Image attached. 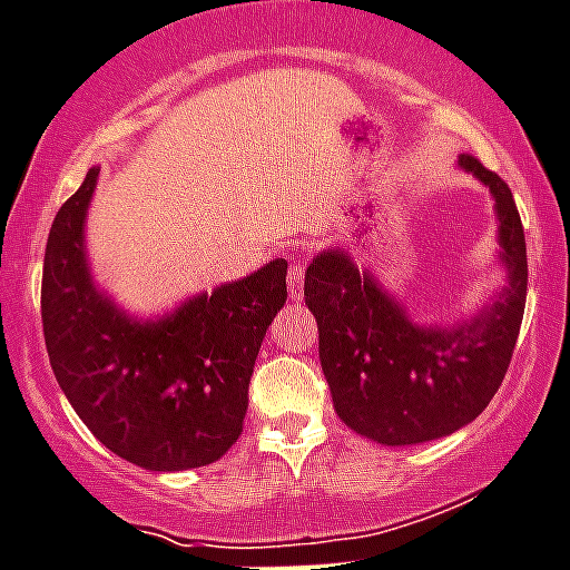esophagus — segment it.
Here are the masks:
<instances>
[{
  "label": "esophagus",
  "mask_w": 570,
  "mask_h": 570,
  "mask_svg": "<svg viewBox=\"0 0 570 570\" xmlns=\"http://www.w3.org/2000/svg\"><path fill=\"white\" fill-rule=\"evenodd\" d=\"M302 279H305V265L291 263V268H288V294H291V299H299V296H302Z\"/></svg>",
  "instance_id": "obj_1"
}]
</instances>
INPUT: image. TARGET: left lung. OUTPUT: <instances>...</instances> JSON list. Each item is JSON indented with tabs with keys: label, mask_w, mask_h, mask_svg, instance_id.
Segmentation results:
<instances>
[{
	"label": "left lung",
	"mask_w": 570,
	"mask_h": 570,
	"mask_svg": "<svg viewBox=\"0 0 570 570\" xmlns=\"http://www.w3.org/2000/svg\"><path fill=\"white\" fill-rule=\"evenodd\" d=\"M495 198L507 288L453 327L411 322L405 307L341 248L316 254L305 305L318 324V357L344 425L372 442L420 444L473 422L495 397L525 307V237L512 189L475 156H459Z\"/></svg>",
	"instance_id": "8db88e82"
}]
</instances>
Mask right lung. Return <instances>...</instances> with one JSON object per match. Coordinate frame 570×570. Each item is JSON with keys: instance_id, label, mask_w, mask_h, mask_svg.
Here are the masks:
<instances>
[{"instance_id": "obj_1", "label": "right lung", "mask_w": 570, "mask_h": 570, "mask_svg": "<svg viewBox=\"0 0 570 570\" xmlns=\"http://www.w3.org/2000/svg\"><path fill=\"white\" fill-rule=\"evenodd\" d=\"M97 173H86L47 237L41 322L58 386L108 451L137 468L218 462L243 431L259 344L288 299V263L271 259L156 322L128 316L97 288L86 259Z\"/></svg>"}]
</instances>
